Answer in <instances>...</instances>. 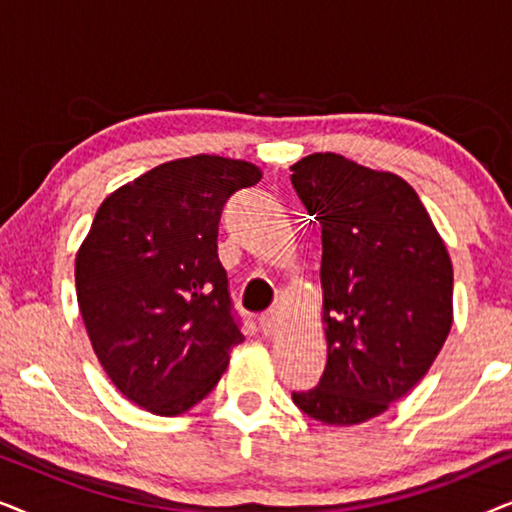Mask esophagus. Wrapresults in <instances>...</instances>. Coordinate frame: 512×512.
Listing matches in <instances>:
<instances>
[{
    "label": "esophagus",
    "mask_w": 512,
    "mask_h": 512,
    "mask_svg": "<svg viewBox=\"0 0 512 512\" xmlns=\"http://www.w3.org/2000/svg\"><path fill=\"white\" fill-rule=\"evenodd\" d=\"M258 324H261L263 335L272 338V335H277V331H279V314L275 310L265 312V314H261V319H258Z\"/></svg>",
    "instance_id": "34e87169"
}]
</instances>
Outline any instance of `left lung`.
Returning a JSON list of instances; mask_svg holds the SVG:
<instances>
[{"label":"left lung","mask_w":512,"mask_h":512,"mask_svg":"<svg viewBox=\"0 0 512 512\" xmlns=\"http://www.w3.org/2000/svg\"><path fill=\"white\" fill-rule=\"evenodd\" d=\"M291 184L321 226L328 359L293 403L352 426L382 415L426 375L452 328V261L408 181L338 153H312ZM312 223V221H310Z\"/></svg>","instance_id":"left-lung-1"}]
</instances>
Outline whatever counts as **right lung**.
<instances>
[{"label":"right lung","mask_w":512,"mask_h":512,"mask_svg":"<svg viewBox=\"0 0 512 512\" xmlns=\"http://www.w3.org/2000/svg\"><path fill=\"white\" fill-rule=\"evenodd\" d=\"M247 160H170L109 195L76 254V300L104 373L160 417L221 380L240 333L216 251L226 200L256 186Z\"/></svg>","instance_id":"add662e5"}]
</instances>
